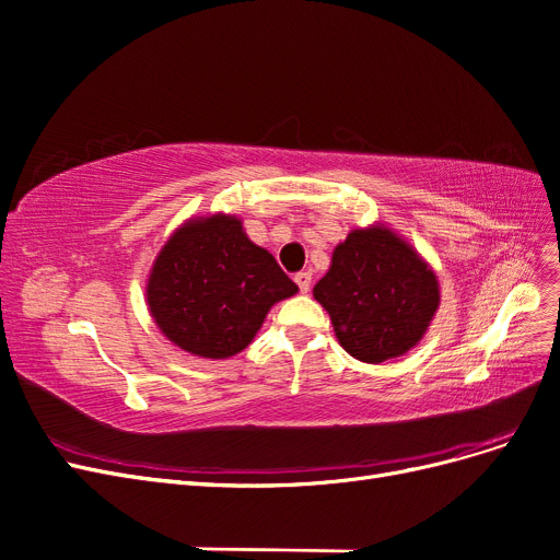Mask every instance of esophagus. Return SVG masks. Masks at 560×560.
<instances>
[{"instance_id": "esophagus-1", "label": "esophagus", "mask_w": 560, "mask_h": 560, "mask_svg": "<svg viewBox=\"0 0 560 560\" xmlns=\"http://www.w3.org/2000/svg\"><path fill=\"white\" fill-rule=\"evenodd\" d=\"M294 282L299 284V290L306 294V292H311V284H313V273L311 270H301V273H296L294 276Z\"/></svg>"}]
</instances>
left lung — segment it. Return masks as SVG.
<instances>
[{"label":"left lung","instance_id":"obj_1","mask_svg":"<svg viewBox=\"0 0 560 560\" xmlns=\"http://www.w3.org/2000/svg\"><path fill=\"white\" fill-rule=\"evenodd\" d=\"M313 296L354 360L381 364L409 352L439 308V282L420 254L383 224L354 229L331 254Z\"/></svg>","mask_w":560,"mask_h":560}]
</instances>
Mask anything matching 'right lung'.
<instances>
[{
	"mask_svg": "<svg viewBox=\"0 0 560 560\" xmlns=\"http://www.w3.org/2000/svg\"><path fill=\"white\" fill-rule=\"evenodd\" d=\"M299 287L233 214L189 219L151 266L147 303L156 327L182 350L226 360L245 350L278 301Z\"/></svg>",
	"mask_w": 560,
	"mask_h": 560,
	"instance_id": "right-lung-1",
	"label": "right lung"
}]
</instances>
